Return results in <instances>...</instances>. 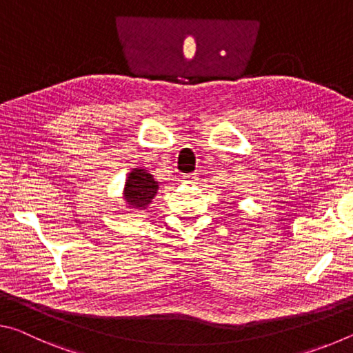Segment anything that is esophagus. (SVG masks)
I'll use <instances>...</instances> for the list:
<instances>
[{"label":"esophagus","instance_id":"1","mask_svg":"<svg viewBox=\"0 0 353 353\" xmlns=\"http://www.w3.org/2000/svg\"><path fill=\"white\" fill-rule=\"evenodd\" d=\"M197 180H199L197 173H184L183 175V181L186 184H194Z\"/></svg>","mask_w":353,"mask_h":353}]
</instances>
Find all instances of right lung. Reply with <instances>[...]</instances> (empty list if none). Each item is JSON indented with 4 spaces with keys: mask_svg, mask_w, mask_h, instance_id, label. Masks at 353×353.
<instances>
[{
    "mask_svg": "<svg viewBox=\"0 0 353 353\" xmlns=\"http://www.w3.org/2000/svg\"><path fill=\"white\" fill-rule=\"evenodd\" d=\"M158 190V183L143 169L132 170L125 184V200L132 208H145Z\"/></svg>",
    "mask_w": 353,
    "mask_h": 353,
    "instance_id": "1",
    "label": "right lung"
}]
</instances>
